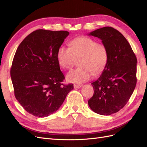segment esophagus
Listing matches in <instances>:
<instances>
[{
    "mask_svg": "<svg viewBox=\"0 0 147 147\" xmlns=\"http://www.w3.org/2000/svg\"><path fill=\"white\" fill-rule=\"evenodd\" d=\"M74 86L75 89H78V88H82V86L80 85V84H74Z\"/></svg>",
    "mask_w": 147,
    "mask_h": 147,
    "instance_id": "34e87169",
    "label": "esophagus"
}]
</instances>
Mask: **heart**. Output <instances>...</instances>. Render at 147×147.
I'll list each match as a JSON object with an SVG mask.
<instances>
[{
    "mask_svg": "<svg viewBox=\"0 0 147 147\" xmlns=\"http://www.w3.org/2000/svg\"><path fill=\"white\" fill-rule=\"evenodd\" d=\"M57 60L65 69H71L76 59H80V67L67 75L69 82L82 83L90 80L93 75L100 74L109 59V52L105 44L86 36L75 38L70 42V48L61 46L57 52Z\"/></svg>",
    "mask_w": 147,
    "mask_h": 147,
    "instance_id": "obj_1",
    "label": "heart"
}]
</instances>
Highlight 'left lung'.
<instances>
[{"label": "left lung", "mask_w": 147, "mask_h": 147, "mask_svg": "<svg viewBox=\"0 0 147 147\" xmlns=\"http://www.w3.org/2000/svg\"><path fill=\"white\" fill-rule=\"evenodd\" d=\"M100 38L109 52V59L100 76L91 84L94 94L88 103L96 113L110 115L127 104L137 83V58L126 38L112 27L89 34Z\"/></svg>", "instance_id": "left-lung-1"}]
</instances>
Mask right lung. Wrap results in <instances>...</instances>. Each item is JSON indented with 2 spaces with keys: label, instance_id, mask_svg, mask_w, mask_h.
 I'll return each instance as SVG.
<instances>
[{
  "label": "right lung",
  "instance_id": "obj_1",
  "mask_svg": "<svg viewBox=\"0 0 147 147\" xmlns=\"http://www.w3.org/2000/svg\"><path fill=\"white\" fill-rule=\"evenodd\" d=\"M69 34L64 30H36L17 48L10 70L15 96L35 117H48L56 112L74 89L73 84H63L65 77L56 57Z\"/></svg>",
  "mask_w": 147,
  "mask_h": 147
}]
</instances>
